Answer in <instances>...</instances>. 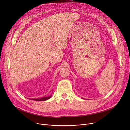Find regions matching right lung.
Here are the masks:
<instances>
[{
    "label": "right lung",
    "mask_w": 130,
    "mask_h": 130,
    "mask_svg": "<svg viewBox=\"0 0 130 130\" xmlns=\"http://www.w3.org/2000/svg\"><path fill=\"white\" fill-rule=\"evenodd\" d=\"M52 96V95H50V96H46V97H43L42 98H39V99H31V100H35L36 101H46L47 100L50 99Z\"/></svg>",
    "instance_id": "right-lung-1"
}]
</instances>
